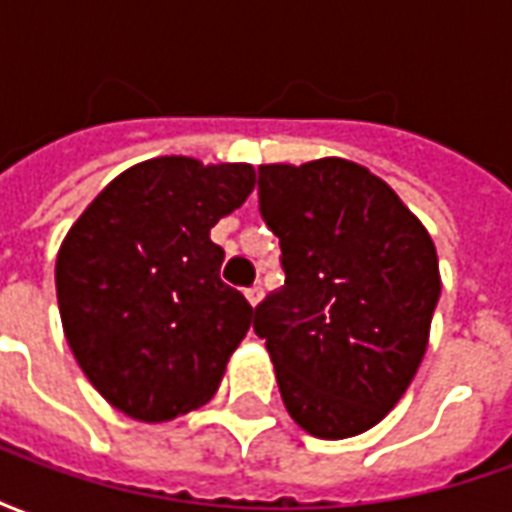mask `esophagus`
I'll return each instance as SVG.
<instances>
[{
  "instance_id": "esophagus-1",
  "label": "esophagus",
  "mask_w": 512,
  "mask_h": 512,
  "mask_svg": "<svg viewBox=\"0 0 512 512\" xmlns=\"http://www.w3.org/2000/svg\"><path fill=\"white\" fill-rule=\"evenodd\" d=\"M246 299H249V304H252V307H257V304L263 301V288H260V285H252V288H246Z\"/></svg>"
}]
</instances>
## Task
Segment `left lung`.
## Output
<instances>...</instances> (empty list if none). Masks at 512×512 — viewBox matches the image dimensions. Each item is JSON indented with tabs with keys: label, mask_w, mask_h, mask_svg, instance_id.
<instances>
[{
	"label": "left lung",
	"mask_w": 512,
	"mask_h": 512,
	"mask_svg": "<svg viewBox=\"0 0 512 512\" xmlns=\"http://www.w3.org/2000/svg\"><path fill=\"white\" fill-rule=\"evenodd\" d=\"M257 189L285 268V288L255 310L282 403L310 436H359L406 395L428 351L441 293L433 238L348 158L260 164Z\"/></svg>",
	"instance_id": "left-lung-1"
}]
</instances>
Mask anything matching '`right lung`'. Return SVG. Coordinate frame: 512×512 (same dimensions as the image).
Returning a JSON list of instances; mask_svg holds the SVG:
<instances>
[{
  "mask_svg": "<svg viewBox=\"0 0 512 512\" xmlns=\"http://www.w3.org/2000/svg\"><path fill=\"white\" fill-rule=\"evenodd\" d=\"M252 189V164L147 158L65 235L54 268L62 332L90 384L131 419L169 422L222 384L252 307L219 277L211 227Z\"/></svg>",
  "mask_w": 512,
  "mask_h": 512,
  "instance_id": "1",
  "label": "right lung"
}]
</instances>
